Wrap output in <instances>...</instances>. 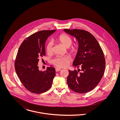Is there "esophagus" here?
<instances>
[{"label": "esophagus", "mask_w": 120, "mask_h": 120, "mask_svg": "<svg viewBox=\"0 0 120 120\" xmlns=\"http://www.w3.org/2000/svg\"><path fill=\"white\" fill-rule=\"evenodd\" d=\"M61 70V69L59 68H56L55 69V71H59Z\"/></svg>", "instance_id": "1"}]
</instances>
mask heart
<instances>
[{
    "label": "heart",
    "instance_id": "obj_1",
    "mask_svg": "<svg viewBox=\"0 0 120 120\" xmlns=\"http://www.w3.org/2000/svg\"><path fill=\"white\" fill-rule=\"evenodd\" d=\"M55 40L66 48H67L68 50L71 53L73 54L77 51V46L75 44H71L72 39L68 34L65 33L60 34L55 39ZM46 51L49 55L52 54L53 52V45L52 41H49L47 43ZM71 61V59L68 56H57L52 60L51 63L57 68H64L68 66Z\"/></svg>",
    "mask_w": 120,
    "mask_h": 120
}]
</instances>
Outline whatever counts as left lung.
Returning <instances> with one entry per match:
<instances>
[{"label":"left lung","instance_id":"left-lung-1","mask_svg":"<svg viewBox=\"0 0 120 120\" xmlns=\"http://www.w3.org/2000/svg\"><path fill=\"white\" fill-rule=\"evenodd\" d=\"M64 31L78 41V51L73 65L81 68L82 71H69L68 86L77 93L88 92L99 84L104 74L105 59L103 50L96 38L87 31L67 29Z\"/></svg>","mask_w":120,"mask_h":120}]
</instances>
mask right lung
I'll use <instances>...</instances> for the list:
<instances>
[{"label":"right lung","instance_id":"add662e5","mask_svg":"<svg viewBox=\"0 0 120 120\" xmlns=\"http://www.w3.org/2000/svg\"><path fill=\"white\" fill-rule=\"evenodd\" d=\"M55 31L41 30L30 35L22 41L17 52L15 61L16 73L25 88L32 93H44L51 87L55 69L50 67L44 71H40L38 63L45 55L46 40Z\"/></svg>","mask_w":120,"mask_h":120}]
</instances>
